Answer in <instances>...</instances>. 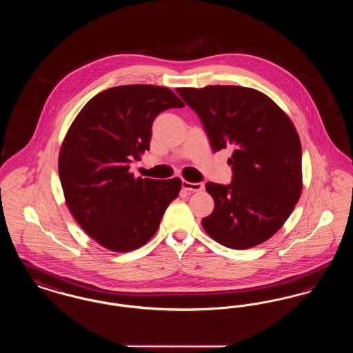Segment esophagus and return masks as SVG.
Masks as SVG:
<instances>
[{"label":"esophagus","mask_w":353,"mask_h":353,"mask_svg":"<svg viewBox=\"0 0 353 353\" xmlns=\"http://www.w3.org/2000/svg\"><path fill=\"white\" fill-rule=\"evenodd\" d=\"M203 184L202 183H189V181H183V189L188 192H201L203 190Z\"/></svg>","instance_id":"34e87169"}]
</instances>
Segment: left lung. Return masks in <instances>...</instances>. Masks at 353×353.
<instances>
[{
  "mask_svg": "<svg viewBox=\"0 0 353 353\" xmlns=\"http://www.w3.org/2000/svg\"><path fill=\"white\" fill-rule=\"evenodd\" d=\"M196 111L213 151L230 147L232 184L206 183L214 200L202 228L221 245L245 250L268 241L302 193V145L292 121L268 95L241 85L176 90Z\"/></svg>",
  "mask_w": 353,
  "mask_h": 353,
  "instance_id": "8db88e82",
  "label": "left lung"
}]
</instances>
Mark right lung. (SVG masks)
Segmentation results:
<instances>
[{
  "instance_id": "right-lung-1",
  "label": "right lung",
  "mask_w": 353,
  "mask_h": 353,
  "mask_svg": "<svg viewBox=\"0 0 353 353\" xmlns=\"http://www.w3.org/2000/svg\"><path fill=\"white\" fill-rule=\"evenodd\" d=\"M184 105L167 87L118 85L87 101L70 125L58 159L65 200L79 226L103 248H141L177 199L179 177L134 179L130 165L150 150L154 118Z\"/></svg>"
}]
</instances>
